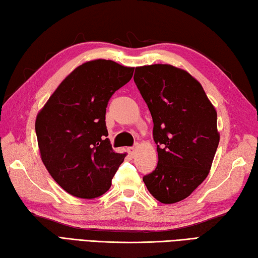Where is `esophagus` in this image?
<instances>
[{
    "label": "esophagus",
    "instance_id": "1",
    "mask_svg": "<svg viewBox=\"0 0 258 258\" xmlns=\"http://www.w3.org/2000/svg\"><path fill=\"white\" fill-rule=\"evenodd\" d=\"M136 147H129L128 148V153L131 155V156H135V154H136Z\"/></svg>",
    "mask_w": 258,
    "mask_h": 258
}]
</instances>
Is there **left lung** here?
Masks as SVG:
<instances>
[{
	"instance_id": "obj_1",
	"label": "left lung",
	"mask_w": 258,
	"mask_h": 258,
	"mask_svg": "<svg viewBox=\"0 0 258 258\" xmlns=\"http://www.w3.org/2000/svg\"><path fill=\"white\" fill-rule=\"evenodd\" d=\"M135 83L152 114L158 164L143 181L165 205L186 199L207 178L220 134L200 82L168 64L136 67Z\"/></svg>"
}]
</instances>
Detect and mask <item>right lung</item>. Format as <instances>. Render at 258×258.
<instances>
[{
    "mask_svg": "<svg viewBox=\"0 0 258 258\" xmlns=\"http://www.w3.org/2000/svg\"><path fill=\"white\" fill-rule=\"evenodd\" d=\"M133 74L134 67L113 60L85 61L62 80L38 112L41 160L71 196L95 199L110 188L125 154L115 153L106 138V105Z\"/></svg>",
    "mask_w": 258,
    "mask_h": 258,
    "instance_id": "right-lung-1",
    "label": "right lung"
}]
</instances>
